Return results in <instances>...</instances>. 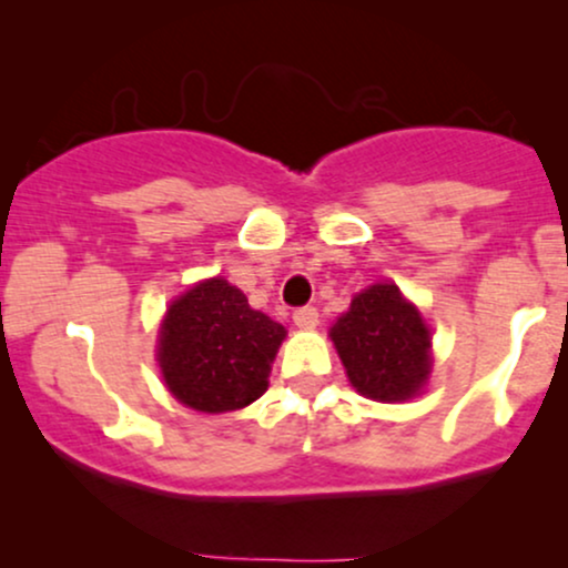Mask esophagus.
Here are the masks:
<instances>
[{
    "label": "esophagus",
    "instance_id": "obj_1",
    "mask_svg": "<svg viewBox=\"0 0 568 568\" xmlns=\"http://www.w3.org/2000/svg\"><path fill=\"white\" fill-rule=\"evenodd\" d=\"M293 323H296L298 328H315V325L321 323V315H317L315 306H298V310L293 312Z\"/></svg>",
    "mask_w": 568,
    "mask_h": 568
}]
</instances>
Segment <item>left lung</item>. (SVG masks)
<instances>
[{"instance_id": "1", "label": "left lung", "mask_w": 568, "mask_h": 568, "mask_svg": "<svg viewBox=\"0 0 568 568\" xmlns=\"http://www.w3.org/2000/svg\"><path fill=\"white\" fill-rule=\"evenodd\" d=\"M352 387L371 400H408L429 374V331L397 285H371L331 328Z\"/></svg>"}]
</instances>
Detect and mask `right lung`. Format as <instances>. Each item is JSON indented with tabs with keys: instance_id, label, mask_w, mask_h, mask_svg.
I'll return each mask as SVG.
<instances>
[{
	"instance_id": "add662e5",
	"label": "right lung",
	"mask_w": 568,
	"mask_h": 568,
	"mask_svg": "<svg viewBox=\"0 0 568 568\" xmlns=\"http://www.w3.org/2000/svg\"><path fill=\"white\" fill-rule=\"evenodd\" d=\"M285 328L251 310L245 293L213 277L175 298L160 331L168 389L205 414L237 410L264 395Z\"/></svg>"
}]
</instances>
